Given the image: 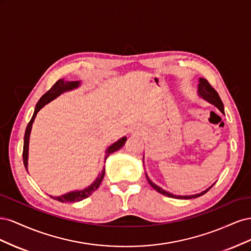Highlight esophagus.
Wrapping results in <instances>:
<instances>
[{
    "label": "esophagus",
    "mask_w": 251,
    "mask_h": 251,
    "mask_svg": "<svg viewBox=\"0 0 251 251\" xmlns=\"http://www.w3.org/2000/svg\"><path fill=\"white\" fill-rule=\"evenodd\" d=\"M128 131H130V133H132L133 135H140L142 133V128L140 126H135L131 127Z\"/></svg>",
    "instance_id": "obj_1"
}]
</instances>
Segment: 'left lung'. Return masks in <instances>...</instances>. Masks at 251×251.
I'll return each instance as SVG.
<instances>
[{
	"label": "left lung",
	"instance_id": "obj_1",
	"mask_svg": "<svg viewBox=\"0 0 251 251\" xmlns=\"http://www.w3.org/2000/svg\"><path fill=\"white\" fill-rule=\"evenodd\" d=\"M198 96L199 97H201L202 100H204L205 101H207V102H209L210 104H212V105H215L216 108H218L220 111H221L223 114H224V104H223V102H222V100H221V98H220V96H219V94L217 93V91L212 88L210 85H209V82L205 79V78H199V83H198ZM144 159V158H143ZM146 177H147V180H148V182L150 183V185L153 187L155 191H157L158 193H160V194H162V195H164V196H166V197H170V198H175V199H183V200H188V199H195V198H198V197H200V196H202V195H204V194H206L209 189L214 186V184H212L211 186H209L208 188H206L205 189V191H203V192H201V193H199V194H195V195H189V196H178V195H174V194H172V193H169V192H166V191H164L163 188H161L160 186H158V185H156L154 182H151V180L149 178V176L148 175L146 174Z\"/></svg>",
	"mask_w": 251,
	"mask_h": 251
}]
</instances>
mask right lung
I'll return each instance as SVG.
<instances>
[{
  "instance_id": "right-lung-1",
  "label": "right lung",
  "mask_w": 251,
  "mask_h": 251,
  "mask_svg": "<svg viewBox=\"0 0 251 251\" xmlns=\"http://www.w3.org/2000/svg\"><path fill=\"white\" fill-rule=\"evenodd\" d=\"M81 81L80 80H76V81H68L65 80L64 78L58 79L53 87L48 91L47 93H45L41 98L40 100L37 101L35 109H34V113L30 119L29 124L26 127L25 131V136H24V148H23V161H24V165L25 169L28 172V154H29V139H30V133H31V128H32V125L33 121L36 117V114L39 113V111L44 108L45 105L47 103H49L50 101H52L53 100H55L59 95H62L65 92H69V91L77 89L78 87H80ZM126 141V137L124 136L123 138L118 139L116 142L112 143L110 147H108V149L105 150V155H104V160L107 159L111 154H113L114 151H118L119 149L123 148L125 146V143ZM104 173L105 170L104 168L102 169L101 173L98 174L97 178L94 180V182H92V184H90L88 187H85L83 189H78V191H72L67 194H64L62 196H50L52 199L57 200L59 202H78L81 201L83 199L88 198L89 196L92 195L96 189L100 187L101 181L104 177Z\"/></svg>"
}]
</instances>
